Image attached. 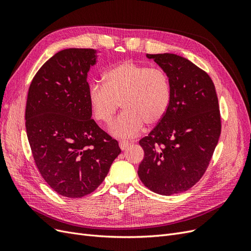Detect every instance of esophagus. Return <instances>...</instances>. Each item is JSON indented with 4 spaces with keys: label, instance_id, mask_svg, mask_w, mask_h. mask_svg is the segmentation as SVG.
I'll return each mask as SVG.
<instances>
[{
    "label": "esophagus",
    "instance_id": "esophagus-1",
    "mask_svg": "<svg viewBox=\"0 0 251 251\" xmlns=\"http://www.w3.org/2000/svg\"><path fill=\"white\" fill-rule=\"evenodd\" d=\"M128 146H130V142H128L127 140H120L119 141V148L121 150H126Z\"/></svg>",
    "mask_w": 251,
    "mask_h": 251
}]
</instances>
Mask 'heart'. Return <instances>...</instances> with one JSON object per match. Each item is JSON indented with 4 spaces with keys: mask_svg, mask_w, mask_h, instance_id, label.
<instances>
[{
    "mask_svg": "<svg viewBox=\"0 0 251 251\" xmlns=\"http://www.w3.org/2000/svg\"><path fill=\"white\" fill-rule=\"evenodd\" d=\"M104 85L92 83L88 100L96 120L110 124L120 103L124 112L110 126L117 137H133L144 124L157 126L168 113L172 101V85L168 73L160 68L125 60L105 72Z\"/></svg>",
    "mask_w": 251,
    "mask_h": 251,
    "instance_id": "heart-1",
    "label": "heart"
}]
</instances>
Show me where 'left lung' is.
Returning a JSON list of instances; mask_svg holds the SVG:
<instances>
[{
    "label": "left lung",
    "instance_id": "left-lung-1",
    "mask_svg": "<svg viewBox=\"0 0 251 251\" xmlns=\"http://www.w3.org/2000/svg\"><path fill=\"white\" fill-rule=\"evenodd\" d=\"M168 73L172 101L164 118L140 139L144 158L138 176L151 192H185L206 172L221 134L216 88L209 75L188 59L147 54Z\"/></svg>",
    "mask_w": 251,
    "mask_h": 251
}]
</instances>
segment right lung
<instances>
[{
  "label": "right lung",
  "mask_w": 251,
  "mask_h": 251,
  "mask_svg": "<svg viewBox=\"0 0 251 251\" xmlns=\"http://www.w3.org/2000/svg\"><path fill=\"white\" fill-rule=\"evenodd\" d=\"M94 49L57 52L36 72L26 103V132L36 168L57 194L94 192L120 154L117 140L97 126L88 100Z\"/></svg>",
  "instance_id": "obj_1"
}]
</instances>
